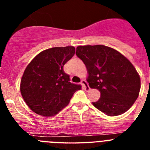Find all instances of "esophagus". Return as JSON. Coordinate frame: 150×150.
I'll return each instance as SVG.
<instances>
[{"mask_svg":"<svg viewBox=\"0 0 150 150\" xmlns=\"http://www.w3.org/2000/svg\"><path fill=\"white\" fill-rule=\"evenodd\" d=\"M81 85L83 86V88H84L85 90H86V91H88L89 90V86H88V83H87L86 80H82L81 81Z\"/></svg>","mask_w":150,"mask_h":150,"instance_id":"esophagus-1","label":"esophagus"}]
</instances>
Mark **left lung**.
Listing matches in <instances>:
<instances>
[{"label": "left lung", "mask_w": 150, "mask_h": 150, "mask_svg": "<svg viewBox=\"0 0 150 150\" xmlns=\"http://www.w3.org/2000/svg\"><path fill=\"white\" fill-rule=\"evenodd\" d=\"M76 55L88 72L89 87L100 92L92 104L109 116L121 115L131 108L138 98L140 78L126 57L104 45L76 47Z\"/></svg>", "instance_id": "left-lung-1"}]
</instances>
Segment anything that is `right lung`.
Wrapping results in <instances>:
<instances>
[{"instance_id":"1","label":"right lung","mask_w":150,"mask_h":150,"mask_svg":"<svg viewBox=\"0 0 150 150\" xmlns=\"http://www.w3.org/2000/svg\"><path fill=\"white\" fill-rule=\"evenodd\" d=\"M74 46L47 49L28 64L21 79L20 91L33 112L52 116L67 106L81 86L70 82L64 65L74 56Z\"/></svg>"}]
</instances>
